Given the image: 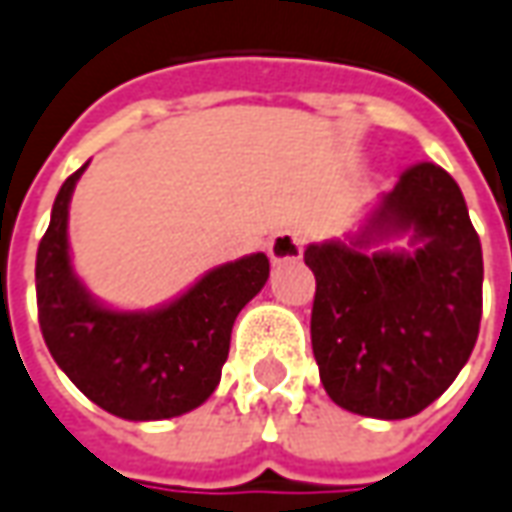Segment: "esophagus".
<instances>
[{
	"mask_svg": "<svg viewBox=\"0 0 512 512\" xmlns=\"http://www.w3.org/2000/svg\"><path fill=\"white\" fill-rule=\"evenodd\" d=\"M305 249V235L300 229H280L274 232L269 241V257L274 263H285V260H297Z\"/></svg>",
	"mask_w": 512,
	"mask_h": 512,
	"instance_id": "34e87169",
	"label": "esophagus"
}]
</instances>
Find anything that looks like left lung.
Returning <instances> with one entry per match:
<instances>
[{"label": "left lung", "instance_id": "1", "mask_svg": "<svg viewBox=\"0 0 512 512\" xmlns=\"http://www.w3.org/2000/svg\"><path fill=\"white\" fill-rule=\"evenodd\" d=\"M410 235L409 250L380 243ZM311 344L330 401L403 420L460 375L482 319V243L460 184L420 162L378 198L350 241L311 243Z\"/></svg>", "mask_w": 512, "mask_h": 512}]
</instances>
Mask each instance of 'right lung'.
<instances>
[{"instance_id": "1", "label": "right lung", "mask_w": 512, "mask_h": 512, "mask_svg": "<svg viewBox=\"0 0 512 512\" xmlns=\"http://www.w3.org/2000/svg\"><path fill=\"white\" fill-rule=\"evenodd\" d=\"M86 170L58 190L38 243V325L55 364L100 409L165 420L210 398L229 356L235 316L269 280V257L246 255L207 271L182 297L151 311H114L78 280L69 257V201Z\"/></svg>"}]
</instances>
